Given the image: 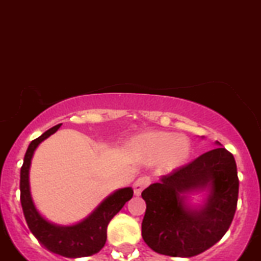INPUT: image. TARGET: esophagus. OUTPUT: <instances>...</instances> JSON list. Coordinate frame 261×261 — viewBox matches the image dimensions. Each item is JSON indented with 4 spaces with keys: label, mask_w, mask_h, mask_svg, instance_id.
I'll use <instances>...</instances> for the list:
<instances>
[{
    "label": "esophagus",
    "mask_w": 261,
    "mask_h": 261,
    "mask_svg": "<svg viewBox=\"0 0 261 261\" xmlns=\"http://www.w3.org/2000/svg\"><path fill=\"white\" fill-rule=\"evenodd\" d=\"M149 183H151V178L149 177H140L139 179L136 180L135 185H134V192H135L136 196L142 194L143 190L149 186Z\"/></svg>",
    "instance_id": "34e87169"
}]
</instances>
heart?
Listing matches in <instances>:
<instances>
[{
    "label": "heart",
    "instance_id": "b5f03b06",
    "mask_svg": "<svg viewBox=\"0 0 261 261\" xmlns=\"http://www.w3.org/2000/svg\"><path fill=\"white\" fill-rule=\"evenodd\" d=\"M134 151L144 161L164 160L166 165L177 166L189 157L190 143L186 138L175 134L154 133L136 140Z\"/></svg>",
    "mask_w": 261,
    "mask_h": 261
}]
</instances>
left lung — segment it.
<instances>
[{
	"mask_svg": "<svg viewBox=\"0 0 261 261\" xmlns=\"http://www.w3.org/2000/svg\"><path fill=\"white\" fill-rule=\"evenodd\" d=\"M210 188L200 211L184 205L182 192ZM239 179L234 156L215 148L163 175L142 192L147 210L142 237L154 252L191 257L216 245L231 225L238 201Z\"/></svg>",
	"mask_w": 261,
	"mask_h": 261,
	"instance_id": "1",
	"label": "left lung"
}]
</instances>
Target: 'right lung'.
Segmentation results:
<instances>
[{
	"instance_id": "1",
	"label": "right lung",
	"mask_w": 261,
	"mask_h": 261,
	"mask_svg": "<svg viewBox=\"0 0 261 261\" xmlns=\"http://www.w3.org/2000/svg\"><path fill=\"white\" fill-rule=\"evenodd\" d=\"M61 125L49 128L41 136L32 140L24 154L20 168V203L25 222L37 241L50 252L65 257H83L95 255L107 242V227L110 220L122 210L126 201L133 198V189H122L105 199L97 210L83 222L74 226H57L40 216L32 203L28 183V170L37 145L55 134Z\"/></svg>"
}]
</instances>
